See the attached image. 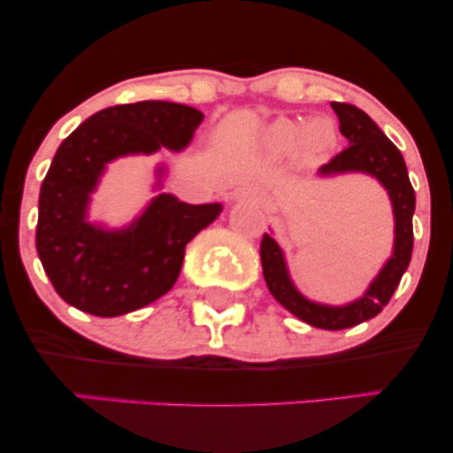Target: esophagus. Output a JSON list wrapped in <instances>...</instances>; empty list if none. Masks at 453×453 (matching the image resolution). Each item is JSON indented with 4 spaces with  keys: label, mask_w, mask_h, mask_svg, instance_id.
Returning <instances> with one entry per match:
<instances>
[{
    "label": "esophagus",
    "mask_w": 453,
    "mask_h": 453,
    "mask_svg": "<svg viewBox=\"0 0 453 453\" xmlns=\"http://www.w3.org/2000/svg\"><path fill=\"white\" fill-rule=\"evenodd\" d=\"M234 196H236V197H249V200H256L257 191H256V187L244 185V187H241V189H236V194H234Z\"/></svg>",
    "instance_id": "obj_1"
}]
</instances>
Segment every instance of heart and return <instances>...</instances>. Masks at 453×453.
Here are the masks:
<instances>
[{
    "instance_id": "1",
    "label": "heart",
    "mask_w": 453,
    "mask_h": 453,
    "mask_svg": "<svg viewBox=\"0 0 453 453\" xmlns=\"http://www.w3.org/2000/svg\"><path fill=\"white\" fill-rule=\"evenodd\" d=\"M339 142L334 121L326 114L298 121V119L277 117L270 121L262 132V147L270 155H288L296 153L300 164L317 165L327 159Z\"/></svg>"
}]
</instances>
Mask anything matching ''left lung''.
<instances>
[{
	"instance_id": "1",
	"label": "left lung",
	"mask_w": 453,
	"mask_h": 453,
	"mask_svg": "<svg viewBox=\"0 0 453 453\" xmlns=\"http://www.w3.org/2000/svg\"><path fill=\"white\" fill-rule=\"evenodd\" d=\"M332 111L339 117L341 134L347 138L349 147L336 155L330 164L321 165L319 176L330 179V176L360 173L372 176L383 185L394 212L392 256L388 257V262L383 264V268L379 270L360 298L341 306L315 303L300 294L289 277L283 249L274 241L273 234H264L259 256H262L264 279L277 303L309 326L321 327V330H345L381 313L383 306L396 292L400 279L411 262V251H413L415 191L411 187L407 164L396 144L379 129L366 112L341 102H332Z\"/></svg>"
}]
</instances>
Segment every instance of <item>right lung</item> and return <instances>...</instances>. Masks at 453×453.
<instances>
[{
	"mask_svg": "<svg viewBox=\"0 0 453 453\" xmlns=\"http://www.w3.org/2000/svg\"><path fill=\"white\" fill-rule=\"evenodd\" d=\"M202 114L174 102H136L104 108L81 123L57 149L40 187L35 249L57 294L78 311L119 317L173 289L185 247L221 215L219 202L187 204L157 194L127 226L89 221L108 164L127 155L179 153L189 147ZM157 183L165 165H157Z\"/></svg>",
	"mask_w": 453,
	"mask_h": 453,
	"instance_id": "right-lung-1",
	"label": "right lung"
}]
</instances>
